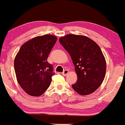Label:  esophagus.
Here are the masks:
<instances>
[{
  "instance_id": "esophagus-1",
  "label": "esophagus",
  "mask_w": 125,
  "mask_h": 125,
  "mask_svg": "<svg viewBox=\"0 0 125 125\" xmlns=\"http://www.w3.org/2000/svg\"><path fill=\"white\" fill-rule=\"evenodd\" d=\"M69 73V71L68 70H65L64 71L62 72V75H63V76H66V75H67L68 73Z\"/></svg>"
}]
</instances>
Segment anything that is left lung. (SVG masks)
<instances>
[{
    "mask_svg": "<svg viewBox=\"0 0 125 125\" xmlns=\"http://www.w3.org/2000/svg\"><path fill=\"white\" fill-rule=\"evenodd\" d=\"M59 42L75 65L78 80L72 88L83 95L93 93L103 83L106 72L105 60L99 46L83 35L69 34L61 37Z\"/></svg>",
    "mask_w": 125,
    "mask_h": 125,
    "instance_id": "left-lung-1",
    "label": "left lung"
}]
</instances>
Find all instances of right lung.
I'll list each match as a JSON object with an SVG mask.
<instances>
[{
	"instance_id": "obj_1",
	"label": "right lung",
	"mask_w": 125,
	"mask_h": 125,
	"mask_svg": "<svg viewBox=\"0 0 125 125\" xmlns=\"http://www.w3.org/2000/svg\"><path fill=\"white\" fill-rule=\"evenodd\" d=\"M57 39L52 35L35 37L23 44L15 56L17 79L28 94L39 96L50 86L55 73L47 58Z\"/></svg>"
}]
</instances>
